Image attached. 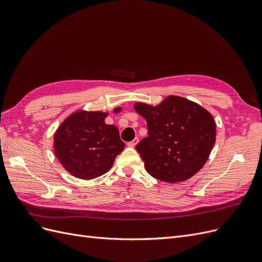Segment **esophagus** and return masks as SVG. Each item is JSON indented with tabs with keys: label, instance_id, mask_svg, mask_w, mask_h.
<instances>
[{
	"label": "esophagus",
	"instance_id": "esophagus-1",
	"mask_svg": "<svg viewBox=\"0 0 262 262\" xmlns=\"http://www.w3.org/2000/svg\"><path fill=\"white\" fill-rule=\"evenodd\" d=\"M138 142H139V139H138V138H136V139H134L133 141L129 142V143L126 144V145H128L129 147H134V146H136V145L138 144Z\"/></svg>",
	"mask_w": 262,
	"mask_h": 262
}]
</instances>
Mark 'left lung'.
Returning a JSON list of instances; mask_svg holds the SVG:
<instances>
[{"instance_id":"1","label":"left lung","mask_w":262,"mask_h":262,"mask_svg":"<svg viewBox=\"0 0 262 262\" xmlns=\"http://www.w3.org/2000/svg\"><path fill=\"white\" fill-rule=\"evenodd\" d=\"M134 109L147 124V137L136 148L150 176L170 184L191 178L203 167L216 134L207 109L173 95L157 106L136 102Z\"/></svg>"}]
</instances>
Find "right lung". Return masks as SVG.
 <instances>
[{"label":"right lung","mask_w":262,"mask_h":262,"mask_svg":"<svg viewBox=\"0 0 262 262\" xmlns=\"http://www.w3.org/2000/svg\"><path fill=\"white\" fill-rule=\"evenodd\" d=\"M121 112L120 107L114 113ZM108 113L78 112L70 115L54 133V154L71 175L90 180L106 173L124 143L114 124H106Z\"/></svg>","instance_id":"obj_1"}]
</instances>
